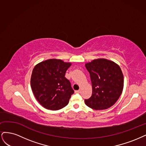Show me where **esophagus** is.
I'll list each match as a JSON object with an SVG mask.
<instances>
[{
	"label": "esophagus",
	"mask_w": 146,
	"mask_h": 146,
	"mask_svg": "<svg viewBox=\"0 0 146 146\" xmlns=\"http://www.w3.org/2000/svg\"><path fill=\"white\" fill-rule=\"evenodd\" d=\"M75 93H81V90H76V91H75Z\"/></svg>",
	"instance_id": "34e87169"
}]
</instances>
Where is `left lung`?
<instances>
[{"label":"left lung","instance_id":"obj_1","mask_svg":"<svg viewBox=\"0 0 146 146\" xmlns=\"http://www.w3.org/2000/svg\"><path fill=\"white\" fill-rule=\"evenodd\" d=\"M92 86L91 97L86 104L94 110H104L113 105L123 92L124 77L119 65L106 59L86 64Z\"/></svg>","mask_w":146,"mask_h":146}]
</instances>
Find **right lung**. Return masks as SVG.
<instances>
[{
	"label": "right lung",
	"instance_id": "add662e5",
	"mask_svg": "<svg viewBox=\"0 0 146 146\" xmlns=\"http://www.w3.org/2000/svg\"><path fill=\"white\" fill-rule=\"evenodd\" d=\"M71 63L48 59L35 67L31 77L32 91L40 104L46 109L58 110L66 106L74 93L65 72Z\"/></svg>",
	"mask_w": 146,
	"mask_h": 146
}]
</instances>
